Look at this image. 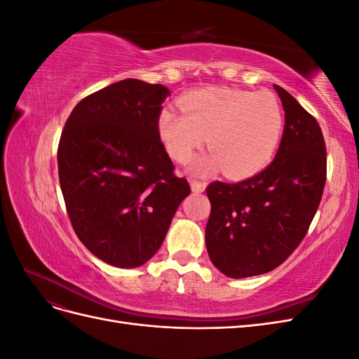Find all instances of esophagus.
<instances>
[{
    "mask_svg": "<svg viewBox=\"0 0 359 359\" xmlns=\"http://www.w3.org/2000/svg\"><path fill=\"white\" fill-rule=\"evenodd\" d=\"M190 187L193 193H202L205 190V182L196 181V180H191L190 181Z\"/></svg>",
    "mask_w": 359,
    "mask_h": 359,
    "instance_id": "1",
    "label": "esophagus"
}]
</instances>
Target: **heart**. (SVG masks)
<instances>
[{
  "mask_svg": "<svg viewBox=\"0 0 359 359\" xmlns=\"http://www.w3.org/2000/svg\"><path fill=\"white\" fill-rule=\"evenodd\" d=\"M180 107L182 114L161 111L158 136L178 163L189 161L206 136L211 153L191 166L201 175L220 169L231 178L255 175L276 154L285 127L278 100L265 91L206 86L184 94Z\"/></svg>",
  "mask_w": 359,
  "mask_h": 359,
  "instance_id": "obj_1",
  "label": "heart"
}]
</instances>
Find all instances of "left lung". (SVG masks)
<instances>
[{"label":"left lung","mask_w":359,"mask_h":359,"mask_svg":"<svg viewBox=\"0 0 359 359\" xmlns=\"http://www.w3.org/2000/svg\"><path fill=\"white\" fill-rule=\"evenodd\" d=\"M274 88L285 109L274 160L252 178L215 181L206 189V250L214 266L231 278L265 274L285 262L306 236L327 181L318 121L286 90Z\"/></svg>","instance_id":"obj_1"}]
</instances>
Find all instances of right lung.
<instances>
[{
  "label": "right lung",
  "mask_w": 359,
  "mask_h": 359,
  "mask_svg": "<svg viewBox=\"0 0 359 359\" xmlns=\"http://www.w3.org/2000/svg\"><path fill=\"white\" fill-rule=\"evenodd\" d=\"M168 95L160 83L115 82L74 106L60 139V186L73 229L95 257L118 268L157 253L190 194L158 136Z\"/></svg>",
  "instance_id": "add662e5"
}]
</instances>
